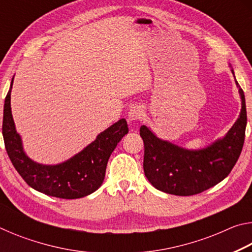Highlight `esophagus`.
I'll use <instances>...</instances> for the list:
<instances>
[{
  "label": "esophagus",
  "instance_id": "1",
  "mask_svg": "<svg viewBox=\"0 0 252 252\" xmlns=\"http://www.w3.org/2000/svg\"><path fill=\"white\" fill-rule=\"evenodd\" d=\"M143 117V109L140 105L131 106L129 112H127V119L130 122L141 120Z\"/></svg>",
  "mask_w": 252,
  "mask_h": 252
}]
</instances>
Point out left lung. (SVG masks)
Wrapping results in <instances>:
<instances>
[{"label": "left lung", "instance_id": "8db88e82", "mask_svg": "<svg viewBox=\"0 0 252 252\" xmlns=\"http://www.w3.org/2000/svg\"><path fill=\"white\" fill-rule=\"evenodd\" d=\"M231 72L234 76L232 69ZM236 84L241 99L239 118L223 138L206 148L189 150L179 147L141 126L144 174L156 189L174 195H193L218 185L231 172L244 147L247 126L245 93L237 81Z\"/></svg>", "mask_w": 252, "mask_h": 252}]
</instances>
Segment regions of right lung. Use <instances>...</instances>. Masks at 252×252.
Returning a JSON list of instances; mask_svg holds the SVG:
<instances>
[{
	"label": "right lung",
	"instance_id": "obj_1",
	"mask_svg": "<svg viewBox=\"0 0 252 252\" xmlns=\"http://www.w3.org/2000/svg\"><path fill=\"white\" fill-rule=\"evenodd\" d=\"M12 85L13 79L4 101L2 133L8 158L23 180L39 192L61 199L83 198L99 189L111 153L129 132L126 119L102 131L94 141L66 161L42 164L27 156L21 135L16 132L11 111Z\"/></svg>",
	"mask_w": 252,
	"mask_h": 252
}]
</instances>
